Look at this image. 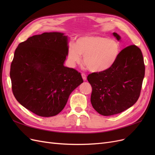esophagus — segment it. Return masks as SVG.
Segmentation results:
<instances>
[{
    "label": "esophagus",
    "mask_w": 155,
    "mask_h": 155,
    "mask_svg": "<svg viewBox=\"0 0 155 155\" xmlns=\"http://www.w3.org/2000/svg\"><path fill=\"white\" fill-rule=\"evenodd\" d=\"M81 76H82V78L83 79V81H86L87 80V76H86L85 74H81Z\"/></svg>",
    "instance_id": "1"
}]
</instances>
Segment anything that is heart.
I'll list each match as a JSON object with an SVG mask.
<instances>
[{"instance_id": "heart-1", "label": "heart", "mask_w": 155, "mask_h": 155, "mask_svg": "<svg viewBox=\"0 0 155 155\" xmlns=\"http://www.w3.org/2000/svg\"><path fill=\"white\" fill-rule=\"evenodd\" d=\"M120 52V44L114 39L102 36H83L68 48V60L70 65L83 63L93 72H101L109 69L116 61Z\"/></svg>"}]
</instances>
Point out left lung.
Listing matches in <instances>:
<instances>
[{"label": "left lung", "instance_id": "8db88e82", "mask_svg": "<svg viewBox=\"0 0 155 155\" xmlns=\"http://www.w3.org/2000/svg\"><path fill=\"white\" fill-rule=\"evenodd\" d=\"M118 41L121 37L114 32ZM145 76L142 51L135 45L121 50L116 61L104 72L92 73L87 80L92 86V105L103 116L120 113L137 101Z\"/></svg>", "mask_w": 155, "mask_h": 155}]
</instances>
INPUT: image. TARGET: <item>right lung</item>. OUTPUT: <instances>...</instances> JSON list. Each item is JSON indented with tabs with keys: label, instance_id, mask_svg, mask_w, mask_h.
I'll use <instances>...</instances> for the list:
<instances>
[{
	"label": "right lung",
	"instance_id": "add662e5",
	"mask_svg": "<svg viewBox=\"0 0 155 155\" xmlns=\"http://www.w3.org/2000/svg\"><path fill=\"white\" fill-rule=\"evenodd\" d=\"M68 37L46 32L18 45L11 64L12 91L17 101L42 117L58 114L70 94L83 82L77 70L64 67Z\"/></svg>",
	"mask_w": 155,
	"mask_h": 155
}]
</instances>
